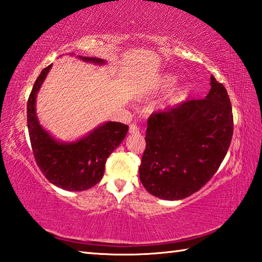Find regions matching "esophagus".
Instances as JSON below:
<instances>
[{
  "instance_id": "esophagus-1",
  "label": "esophagus",
  "mask_w": 262,
  "mask_h": 262,
  "mask_svg": "<svg viewBox=\"0 0 262 262\" xmlns=\"http://www.w3.org/2000/svg\"><path fill=\"white\" fill-rule=\"evenodd\" d=\"M129 132L132 133V135H135V133L139 132V129H138V126L135 124V123H131L130 127H129Z\"/></svg>"
}]
</instances>
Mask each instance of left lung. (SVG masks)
Listing matches in <instances>:
<instances>
[{"label": "left lung", "instance_id": "left-lung-1", "mask_svg": "<svg viewBox=\"0 0 262 262\" xmlns=\"http://www.w3.org/2000/svg\"><path fill=\"white\" fill-rule=\"evenodd\" d=\"M147 124L140 181L151 195L174 201L200 190L218 171L230 146L234 117L226 88L211 76L204 99L152 113Z\"/></svg>", "mask_w": 262, "mask_h": 262}]
</instances>
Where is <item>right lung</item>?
Instances as JSON below:
<instances>
[{"instance_id":"add662e5","label":"right lung","mask_w":262,"mask_h":262,"mask_svg":"<svg viewBox=\"0 0 262 262\" xmlns=\"http://www.w3.org/2000/svg\"><path fill=\"white\" fill-rule=\"evenodd\" d=\"M80 58L96 63L105 62L100 58ZM50 68L49 65L39 74L27 101V126L33 154L39 170L51 184L65 190H86L101 180L108 156L120 146L129 126L107 122L72 144L54 140L39 125L35 113L36 93Z\"/></svg>"}]
</instances>
